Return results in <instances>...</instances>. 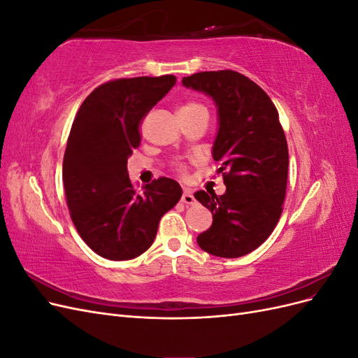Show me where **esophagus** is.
<instances>
[{"label":"esophagus","mask_w":358,"mask_h":358,"mask_svg":"<svg viewBox=\"0 0 358 358\" xmlns=\"http://www.w3.org/2000/svg\"><path fill=\"white\" fill-rule=\"evenodd\" d=\"M180 200H182V203H185V204H194V203H196V197L192 196V192L189 189L183 191Z\"/></svg>","instance_id":"esophagus-1"}]
</instances>
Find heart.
Segmentation results:
<instances>
[{
  "label": "heart",
  "mask_w": 358,
  "mask_h": 358,
  "mask_svg": "<svg viewBox=\"0 0 358 358\" xmlns=\"http://www.w3.org/2000/svg\"><path fill=\"white\" fill-rule=\"evenodd\" d=\"M199 109H204V106L200 103H196V101H188L180 107L179 112H192V110H199Z\"/></svg>",
  "instance_id": "heart-1"
}]
</instances>
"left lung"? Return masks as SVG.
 Returning <instances> with one entry per match:
<instances>
[{"mask_svg": "<svg viewBox=\"0 0 358 358\" xmlns=\"http://www.w3.org/2000/svg\"><path fill=\"white\" fill-rule=\"evenodd\" d=\"M185 88L203 92L218 112L212 148L221 161L222 196L194 194L213 216L197 237L208 254L237 258L252 252L276 227L288 178V146L275 104L257 83L233 71H201L183 78Z\"/></svg>", "mask_w": 358, "mask_h": 358, "instance_id": "8db88e82", "label": "left lung"}]
</instances>
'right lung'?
I'll use <instances>...</instances> for the list:
<instances>
[{
	"mask_svg": "<svg viewBox=\"0 0 358 358\" xmlns=\"http://www.w3.org/2000/svg\"><path fill=\"white\" fill-rule=\"evenodd\" d=\"M175 83L171 74L103 83L74 117L64 154V188L76 230L103 258L124 262L143 254L154 243L161 216L182 197L179 183L169 178L138 192L127 170L140 145V121Z\"/></svg>",
	"mask_w": 358,
	"mask_h": 358,
	"instance_id": "1",
	"label": "right lung"
}]
</instances>
